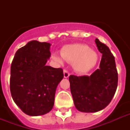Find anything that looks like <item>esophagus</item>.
I'll return each mask as SVG.
<instances>
[{"instance_id": "34e87169", "label": "esophagus", "mask_w": 130, "mask_h": 130, "mask_svg": "<svg viewBox=\"0 0 130 130\" xmlns=\"http://www.w3.org/2000/svg\"><path fill=\"white\" fill-rule=\"evenodd\" d=\"M63 74H64V77H65V78H67V77H69V71H67V69H64V70H63Z\"/></svg>"}]
</instances>
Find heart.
Here are the masks:
<instances>
[{
    "mask_svg": "<svg viewBox=\"0 0 130 130\" xmlns=\"http://www.w3.org/2000/svg\"><path fill=\"white\" fill-rule=\"evenodd\" d=\"M61 56L65 61L73 63L74 69L78 72H86L95 67L98 62V55L86 44H73L66 46L62 49ZM57 54L53 59L58 63H63V59Z\"/></svg>",
    "mask_w": 130,
    "mask_h": 130,
    "instance_id": "heart-1",
    "label": "heart"
}]
</instances>
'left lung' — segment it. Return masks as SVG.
Wrapping results in <instances>:
<instances>
[{
  "label": "left lung",
  "instance_id": "1",
  "mask_svg": "<svg viewBox=\"0 0 130 130\" xmlns=\"http://www.w3.org/2000/svg\"><path fill=\"white\" fill-rule=\"evenodd\" d=\"M95 42L103 54L99 69L90 76L71 75L69 77L74 105L78 111L85 113L105 109L114 96L118 82L115 57L99 39L96 38Z\"/></svg>",
  "mask_w": 130,
  "mask_h": 130
}]
</instances>
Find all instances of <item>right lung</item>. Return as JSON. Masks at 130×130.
<instances>
[{
    "label": "right lung",
    "mask_w": 130,
    "mask_h": 130,
    "mask_svg": "<svg viewBox=\"0 0 130 130\" xmlns=\"http://www.w3.org/2000/svg\"><path fill=\"white\" fill-rule=\"evenodd\" d=\"M51 44L29 42L16 52L11 63L10 90L15 104L30 116L52 110L56 89L63 78L61 68L47 66Z\"/></svg>",
    "instance_id": "1"
}]
</instances>
